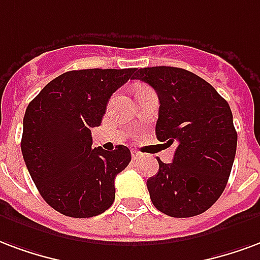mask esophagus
Masks as SVG:
<instances>
[{
    "label": "esophagus",
    "instance_id": "obj_1",
    "mask_svg": "<svg viewBox=\"0 0 260 260\" xmlns=\"http://www.w3.org/2000/svg\"><path fill=\"white\" fill-rule=\"evenodd\" d=\"M132 156L134 159H140V158H141V152H138L137 149H133V151H132Z\"/></svg>",
    "mask_w": 260,
    "mask_h": 260
}]
</instances>
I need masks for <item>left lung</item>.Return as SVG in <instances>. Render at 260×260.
I'll list each match as a JSON object with an SVG mask.
<instances>
[{
  "instance_id": "1",
  "label": "left lung",
  "mask_w": 260,
  "mask_h": 260,
  "mask_svg": "<svg viewBox=\"0 0 260 260\" xmlns=\"http://www.w3.org/2000/svg\"><path fill=\"white\" fill-rule=\"evenodd\" d=\"M159 98L156 138L177 144L172 164L158 158V173L147 180L153 206L172 217L204 213L219 200L230 176L237 132L227 101L208 81L180 68L136 69Z\"/></svg>"
}]
</instances>
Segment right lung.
Masks as SVG:
<instances>
[{"instance_id": "obj_1", "label": "right lung", "mask_w": 260, "mask_h": 260, "mask_svg": "<svg viewBox=\"0 0 260 260\" xmlns=\"http://www.w3.org/2000/svg\"><path fill=\"white\" fill-rule=\"evenodd\" d=\"M136 69L70 70L50 81L23 117L22 155L37 190L59 213L101 215L115 201V177L132 160L130 149L91 148L111 95Z\"/></svg>"}]
</instances>
